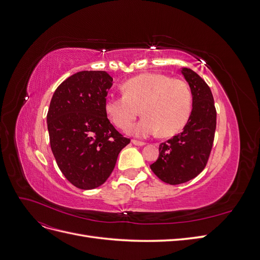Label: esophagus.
I'll list each match as a JSON object with an SVG mask.
<instances>
[{"mask_svg":"<svg viewBox=\"0 0 260 260\" xmlns=\"http://www.w3.org/2000/svg\"><path fill=\"white\" fill-rule=\"evenodd\" d=\"M132 143L138 146H144L146 143L142 142V141H138V140H132Z\"/></svg>","mask_w":260,"mask_h":260,"instance_id":"esophagus-1","label":"esophagus"}]
</instances>
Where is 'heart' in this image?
I'll list each match as a JSON object with an SVG mask.
<instances>
[{
  "mask_svg": "<svg viewBox=\"0 0 260 260\" xmlns=\"http://www.w3.org/2000/svg\"><path fill=\"white\" fill-rule=\"evenodd\" d=\"M122 91V95L106 98L105 112L116 127L124 129L141 109L144 117L128 129L132 136L147 137L158 130L164 137L174 136L191 116L192 91L179 78L157 73L141 74L125 81Z\"/></svg>",
  "mask_w": 260,
  "mask_h": 260,
  "instance_id": "b5f03b06",
  "label": "heart"
}]
</instances>
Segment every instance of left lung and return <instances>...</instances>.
<instances>
[{
    "label": "left lung",
    "instance_id": "obj_1",
    "mask_svg": "<svg viewBox=\"0 0 260 260\" xmlns=\"http://www.w3.org/2000/svg\"><path fill=\"white\" fill-rule=\"evenodd\" d=\"M181 73L190 85L193 108L183 131L159 145V156L151 169L171 185L187 182L206 167L214 144L217 112L208 84L190 68Z\"/></svg>",
    "mask_w": 260,
    "mask_h": 260
}]
</instances>
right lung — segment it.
I'll return each mask as SVG.
<instances>
[{
    "instance_id": "right-lung-1",
    "label": "right lung",
    "mask_w": 260,
    "mask_h": 260,
    "mask_svg": "<svg viewBox=\"0 0 260 260\" xmlns=\"http://www.w3.org/2000/svg\"><path fill=\"white\" fill-rule=\"evenodd\" d=\"M112 85L106 72L84 70L62 81L51 100L46 121L53 155L62 175L81 190L103 184L130 143L105 112Z\"/></svg>"
}]
</instances>
